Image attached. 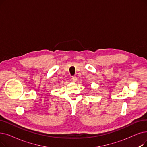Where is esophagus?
<instances>
[{"instance_id": "34e87169", "label": "esophagus", "mask_w": 147, "mask_h": 147, "mask_svg": "<svg viewBox=\"0 0 147 147\" xmlns=\"http://www.w3.org/2000/svg\"><path fill=\"white\" fill-rule=\"evenodd\" d=\"M71 80H72L73 82H76V80H77V77H76V76H72V78H71Z\"/></svg>"}]
</instances>
